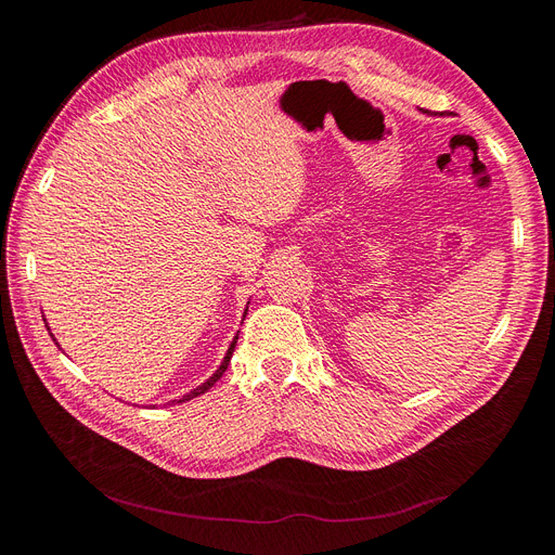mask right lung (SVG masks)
Returning <instances> with one entry per match:
<instances>
[{"label": "right lung", "instance_id": "right-lung-1", "mask_svg": "<svg viewBox=\"0 0 555 555\" xmlns=\"http://www.w3.org/2000/svg\"><path fill=\"white\" fill-rule=\"evenodd\" d=\"M236 340H238V335H236V338H233V343H231V347H229V351H227V357H224V361H222V365L220 367H217V373L210 377V379H206L204 384H201V386H196V389L194 391H190L188 396H182L178 402H184V400H192V398H196V396H201V393H206L208 389H210V386L217 382V379H220L222 375H224V371H227V365H229V361H231V354H233V347H236ZM57 345V343H55Z\"/></svg>", "mask_w": 555, "mask_h": 555}]
</instances>
